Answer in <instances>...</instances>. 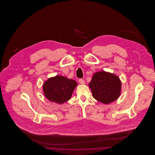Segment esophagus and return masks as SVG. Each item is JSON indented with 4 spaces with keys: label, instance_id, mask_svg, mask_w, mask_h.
Listing matches in <instances>:
<instances>
[{
    "label": "esophagus",
    "instance_id": "34e87169",
    "mask_svg": "<svg viewBox=\"0 0 155 155\" xmlns=\"http://www.w3.org/2000/svg\"><path fill=\"white\" fill-rule=\"evenodd\" d=\"M79 82L80 83V84L81 85H84L85 84V81L83 80V79H80L79 80Z\"/></svg>",
    "mask_w": 155,
    "mask_h": 155
}]
</instances>
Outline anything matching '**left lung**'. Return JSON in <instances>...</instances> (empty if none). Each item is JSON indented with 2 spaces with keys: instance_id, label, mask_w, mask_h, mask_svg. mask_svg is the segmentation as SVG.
<instances>
[{
  "instance_id": "obj_1",
  "label": "left lung",
  "mask_w": 155,
  "mask_h": 155,
  "mask_svg": "<svg viewBox=\"0 0 155 155\" xmlns=\"http://www.w3.org/2000/svg\"><path fill=\"white\" fill-rule=\"evenodd\" d=\"M89 87L96 100L107 104L120 96L121 82L116 74L101 71L94 74Z\"/></svg>"
}]
</instances>
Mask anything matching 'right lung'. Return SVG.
Here are the masks:
<instances>
[{
	"label": "right lung",
	"instance_id": "obj_1",
	"mask_svg": "<svg viewBox=\"0 0 155 155\" xmlns=\"http://www.w3.org/2000/svg\"><path fill=\"white\" fill-rule=\"evenodd\" d=\"M77 85V82L74 80L61 75H56L45 81L43 91L45 96L49 101L63 104L71 99Z\"/></svg>",
	"mask_w": 155,
	"mask_h": 155
}]
</instances>
